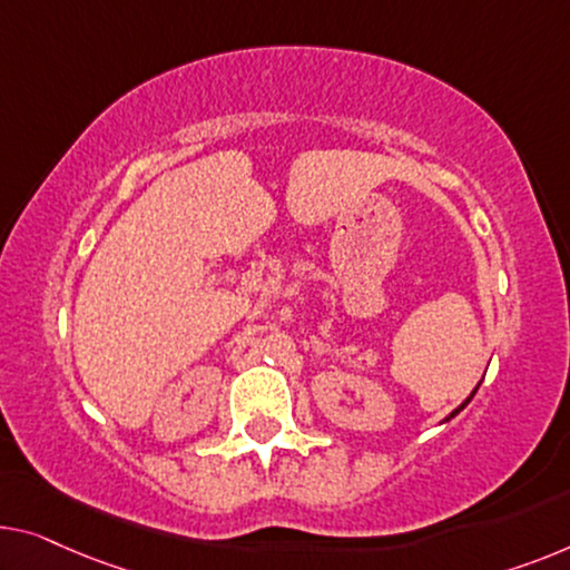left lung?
I'll return each mask as SVG.
<instances>
[{
    "label": "left lung",
    "instance_id": "obj_1",
    "mask_svg": "<svg viewBox=\"0 0 570 570\" xmlns=\"http://www.w3.org/2000/svg\"><path fill=\"white\" fill-rule=\"evenodd\" d=\"M471 396H473V394H471ZM469 402H471V399H469ZM469 402H465V404H469ZM465 404H461V406H458V410H455V412H453V414H450V417H455V414H458V412H461V410H463V406H465Z\"/></svg>",
    "mask_w": 570,
    "mask_h": 570
}]
</instances>
